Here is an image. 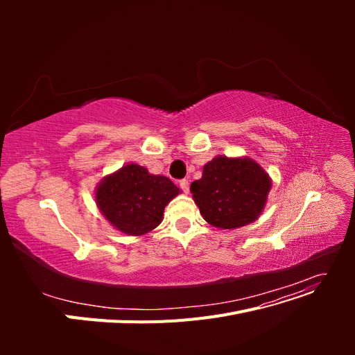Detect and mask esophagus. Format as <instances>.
Wrapping results in <instances>:
<instances>
[{"label": "esophagus", "mask_w": 355, "mask_h": 355, "mask_svg": "<svg viewBox=\"0 0 355 355\" xmlns=\"http://www.w3.org/2000/svg\"><path fill=\"white\" fill-rule=\"evenodd\" d=\"M179 187L182 188V191L185 192V194H188V192H189V182H188L187 179L180 180V182H179Z\"/></svg>", "instance_id": "esophagus-1"}]
</instances>
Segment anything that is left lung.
Segmentation results:
<instances>
[{
  "label": "left lung",
  "instance_id": "obj_1",
  "mask_svg": "<svg viewBox=\"0 0 355 355\" xmlns=\"http://www.w3.org/2000/svg\"><path fill=\"white\" fill-rule=\"evenodd\" d=\"M271 188V176L253 158L216 155L191 184V194L207 223L235 230L259 219Z\"/></svg>",
  "mask_w": 355,
  "mask_h": 355
}]
</instances>
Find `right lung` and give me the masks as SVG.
I'll return each instance as SVG.
<instances>
[{
  "label": "right lung",
  "mask_w": 355,
  "mask_h": 355,
  "mask_svg": "<svg viewBox=\"0 0 355 355\" xmlns=\"http://www.w3.org/2000/svg\"><path fill=\"white\" fill-rule=\"evenodd\" d=\"M180 192L168 178L127 163L101 179L94 201L114 230L141 237L163 222L166 206Z\"/></svg>",
  "instance_id": "add662e5"
}]
</instances>
